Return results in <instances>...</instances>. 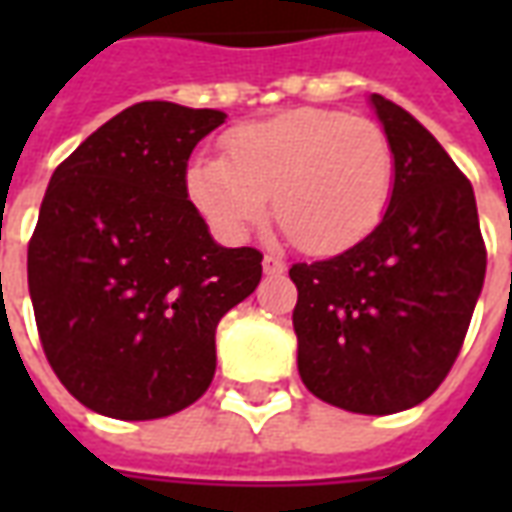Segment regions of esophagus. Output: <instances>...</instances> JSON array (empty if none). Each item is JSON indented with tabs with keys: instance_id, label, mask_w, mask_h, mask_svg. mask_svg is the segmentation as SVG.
Instances as JSON below:
<instances>
[{
	"instance_id": "34e87169",
	"label": "esophagus",
	"mask_w": 512,
	"mask_h": 512,
	"mask_svg": "<svg viewBox=\"0 0 512 512\" xmlns=\"http://www.w3.org/2000/svg\"><path fill=\"white\" fill-rule=\"evenodd\" d=\"M285 268L288 266H285L279 257H274V255L263 257V271H266L268 277H279V274H285Z\"/></svg>"
}]
</instances>
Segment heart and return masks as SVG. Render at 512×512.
Segmentation results:
<instances>
[{"label":"heart","instance_id":"b5f03b06","mask_svg":"<svg viewBox=\"0 0 512 512\" xmlns=\"http://www.w3.org/2000/svg\"><path fill=\"white\" fill-rule=\"evenodd\" d=\"M395 180L389 136L367 117L337 109H293L235 128L224 156L191 161L194 208L227 241H244L268 216L307 255L359 244L381 222Z\"/></svg>","mask_w":512,"mask_h":512}]
</instances>
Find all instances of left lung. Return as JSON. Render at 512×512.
Wrapping results in <instances>:
<instances>
[{
    "label": "left lung",
    "instance_id": "obj_1",
    "mask_svg": "<svg viewBox=\"0 0 512 512\" xmlns=\"http://www.w3.org/2000/svg\"><path fill=\"white\" fill-rule=\"evenodd\" d=\"M395 153L384 219L359 244L293 263L299 376L354 414H395L430 397L461 354L485 279L469 178L428 128L370 98Z\"/></svg>",
    "mask_w": 512,
    "mask_h": 512
}]
</instances>
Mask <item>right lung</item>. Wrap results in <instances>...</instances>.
<instances>
[{"instance_id": "right-lung-1", "label": "right lung", "mask_w": 512, "mask_h": 512, "mask_svg": "<svg viewBox=\"0 0 512 512\" xmlns=\"http://www.w3.org/2000/svg\"><path fill=\"white\" fill-rule=\"evenodd\" d=\"M224 112L142 101L51 175L27 249L40 345L79 403L158 419L205 395L216 326L263 277L252 246L213 244L186 169Z\"/></svg>"}]
</instances>
